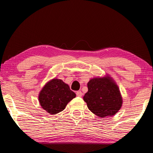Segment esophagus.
<instances>
[{"mask_svg": "<svg viewBox=\"0 0 153 153\" xmlns=\"http://www.w3.org/2000/svg\"><path fill=\"white\" fill-rule=\"evenodd\" d=\"M76 95L77 97H82V93L80 91H78L76 92Z\"/></svg>", "mask_w": 153, "mask_h": 153, "instance_id": "esophagus-1", "label": "esophagus"}]
</instances>
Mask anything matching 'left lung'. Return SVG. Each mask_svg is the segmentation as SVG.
Segmentation results:
<instances>
[{
  "label": "left lung",
  "instance_id": "obj_1",
  "mask_svg": "<svg viewBox=\"0 0 153 153\" xmlns=\"http://www.w3.org/2000/svg\"><path fill=\"white\" fill-rule=\"evenodd\" d=\"M87 91L83 97L87 107L100 118L115 115L121 108L122 97L116 82L109 74L91 78L87 83Z\"/></svg>",
  "mask_w": 153,
  "mask_h": 153
}]
</instances>
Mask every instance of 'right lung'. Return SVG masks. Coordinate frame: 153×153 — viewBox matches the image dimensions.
Wrapping results in <instances>:
<instances>
[{"label":"right lung","instance_id":"1","mask_svg":"<svg viewBox=\"0 0 153 153\" xmlns=\"http://www.w3.org/2000/svg\"><path fill=\"white\" fill-rule=\"evenodd\" d=\"M76 97L69 85L55 77L48 81L39 94L41 108L50 114H56L66 108L68 103Z\"/></svg>","mask_w":153,"mask_h":153}]
</instances>
